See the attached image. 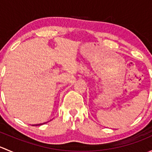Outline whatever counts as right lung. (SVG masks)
<instances>
[{"label": "right lung", "instance_id": "add662e5", "mask_svg": "<svg viewBox=\"0 0 152 152\" xmlns=\"http://www.w3.org/2000/svg\"><path fill=\"white\" fill-rule=\"evenodd\" d=\"M45 124V123H43V124H37V125H36V126H40V125H42V124Z\"/></svg>", "mask_w": 152, "mask_h": 152}]
</instances>
